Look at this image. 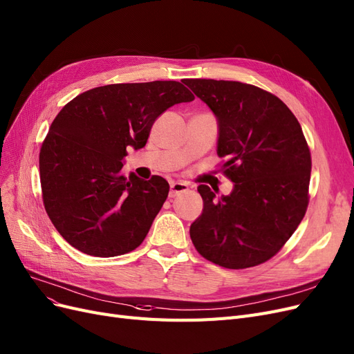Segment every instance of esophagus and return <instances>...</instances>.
Returning <instances> with one entry per match:
<instances>
[{"mask_svg": "<svg viewBox=\"0 0 354 354\" xmlns=\"http://www.w3.org/2000/svg\"><path fill=\"white\" fill-rule=\"evenodd\" d=\"M186 190H189V186L186 185V183L173 181L171 185H169V194H168V196H169V198H176L177 194H180V193H183V192H186Z\"/></svg>", "mask_w": 354, "mask_h": 354, "instance_id": "obj_1", "label": "esophagus"}]
</instances>
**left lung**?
<instances>
[{
	"label": "left lung",
	"mask_w": 354,
	"mask_h": 354,
	"mask_svg": "<svg viewBox=\"0 0 354 354\" xmlns=\"http://www.w3.org/2000/svg\"><path fill=\"white\" fill-rule=\"evenodd\" d=\"M218 123L216 153L234 183L215 199L205 185L201 216L190 225L194 248L228 270L263 263L284 246L306 214L310 152L301 127L275 95L241 82L186 79Z\"/></svg>",
	"instance_id": "left-lung-1"
}]
</instances>
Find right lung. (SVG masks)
<instances>
[{"label": "right lung", "mask_w": 354, "mask_h": 354, "mask_svg": "<svg viewBox=\"0 0 354 354\" xmlns=\"http://www.w3.org/2000/svg\"><path fill=\"white\" fill-rule=\"evenodd\" d=\"M193 100L174 80L117 83L61 109L42 143L39 173L45 211L73 248L111 258L145 240L169 186L160 176L124 177L127 148L142 149L158 117Z\"/></svg>", "instance_id": "add662e5"}]
</instances>
